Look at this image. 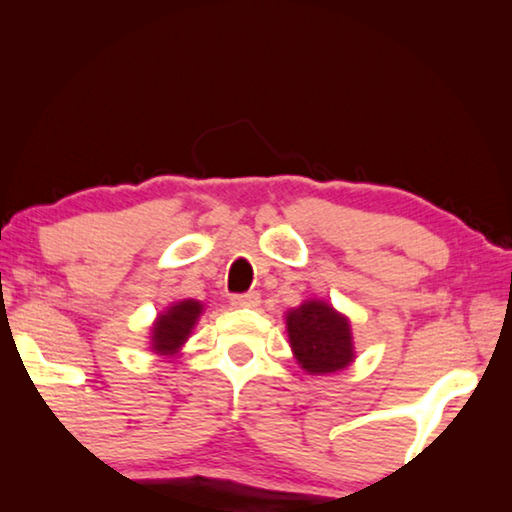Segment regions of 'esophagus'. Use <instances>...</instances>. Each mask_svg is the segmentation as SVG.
Wrapping results in <instances>:
<instances>
[{"instance_id":"1","label":"esophagus","mask_w":512,"mask_h":512,"mask_svg":"<svg viewBox=\"0 0 512 512\" xmlns=\"http://www.w3.org/2000/svg\"><path fill=\"white\" fill-rule=\"evenodd\" d=\"M230 305L237 307V310H254V307L261 305V296L256 291L235 293V296H230Z\"/></svg>"}]
</instances>
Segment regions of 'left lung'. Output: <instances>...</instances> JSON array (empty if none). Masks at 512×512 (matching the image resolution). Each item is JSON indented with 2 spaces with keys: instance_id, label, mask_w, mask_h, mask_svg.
I'll list each match as a JSON object with an SVG mask.
<instances>
[{
  "instance_id": "obj_1",
  "label": "left lung",
  "mask_w": 512,
  "mask_h": 512,
  "mask_svg": "<svg viewBox=\"0 0 512 512\" xmlns=\"http://www.w3.org/2000/svg\"><path fill=\"white\" fill-rule=\"evenodd\" d=\"M293 354L307 373H335L354 359L352 331L345 317L331 305L310 303L296 307L286 317Z\"/></svg>"
}]
</instances>
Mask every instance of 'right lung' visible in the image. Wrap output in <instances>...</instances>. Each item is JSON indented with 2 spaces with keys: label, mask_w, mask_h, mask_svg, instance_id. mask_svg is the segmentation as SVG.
Returning a JSON list of instances; mask_svg holds the SVG:
<instances>
[{
  "label": "right lung",
  "mask_w": 512,
  "mask_h": 512,
  "mask_svg": "<svg viewBox=\"0 0 512 512\" xmlns=\"http://www.w3.org/2000/svg\"><path fill=\"white\" fill-rule=\"evenodd\" d=\"M200 312H202V305L198 300H181V303L172 305L165 314H160L151 335L153 352H163V354L177 352V349L186 342L188 333H191V328L200 317Z\"/></svg>",
  "instance_id": "right-lung-1"
}]
</instances>
